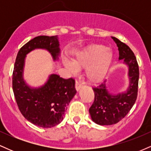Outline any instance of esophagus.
<instances>
[{"label": "esophagus", "mask_w": 151, "mask_h": 151, "mask_svg": "<svg viewBox=\"0 0 151 151\" xmlns=\"http://www.w3.org/2000/svg\"><path fill=\"white\" fill-rule=\"evenodd\" d=\"M81 87H82V84H81L80 82H79L78 81H76V82H75V89H76V90H77V91H79V90L80 89Z\"/></svg>", "instance_id": "34e87169"}]
</instances>
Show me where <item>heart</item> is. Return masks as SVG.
<instances>
[{
    "label": "heart",
    "mask_w": 151,
    "mask_h": 151,
    "mask_svg": "<svg viewBox=\"0 0 151 151\" xmlns=\"http://www.w3.org/2000/svg\"><path fill=\"white\" fill-rule=\"evenodd\" d=\"M113 60V54L103 45H93L88 47L71 63L65 62L66 67L72 73L77 70L85 69V77L91 83L103 80L108 72Z\"/></svg>",
    "instance_id": "1"
}]
</instances>
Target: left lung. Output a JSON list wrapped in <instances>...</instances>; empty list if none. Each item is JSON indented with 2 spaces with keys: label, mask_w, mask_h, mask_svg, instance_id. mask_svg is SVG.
Instances as JSON below:
<instances>
[{
  "label": "left lung",
  "mask_w": 151,
  "mask_h": 151,
  "mask_svg": "<svg viewBox=\"0 0 151 151\" xmlns=\"http://www.w3.org/2000/svg\"><path fill=\"white\" fill-rule=\"evenodd\" d=\"M116 43L119 60L129 66V87L126 93L113 95L106 89V81L93 88L94 101L89 108V114L93 122L99 125H113L127 115L134 105L138 96L139 68L136 56L125 43L111 37Z\"/></svg>",
  "instance_id": "obj_1"
}]
</instances>
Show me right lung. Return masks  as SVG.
<instances>
[{
	"instance_id": "1",
	"label": "right lung",
	"mask_w": 151,
	"mask_h": 151,
	"mask_svg": "<svg viewBox=\"0 0 151 151\" xmlns=\"http://www.w3.org/2000/svg\"><path fill=\"white\" fill-rule=\"evenodd\" d=\"M58 35L35 37L19 50L13 72V89L15 101L24 117L35 125L51 128L60 124L67 106L75 95V81L52 74L44 86L32 89L22 79L26 55L36 48L45 49L55 60L60 54Z\"/></svg>"
}]
</instances>
